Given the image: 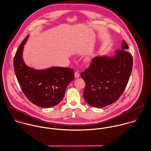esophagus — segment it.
<instances>
[{
  "label": "esophagus",
  "instance_id": "34e87169",
  "mask_svg": "<svg viewBox=\"0 0 151 151\" xmlns=\"http://www.w3.org/2000/svg\"><path fill=\"white\" fill-rule=\"evenodd\" d=\"M79 76H80L79 73L78 72H75V77L76 78H78Z\"/></svg>",
  "mask_w": 151,
  "mask_h": 151
}]
</instances>
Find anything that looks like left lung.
I'll use <instances>...</instances> for the list:
<instances>
[{
	"mask_svg": "<svg viewBox=\"0 0 151 151\" xmlns=\"http://www.w3.org/2000/svg\"><path fill=\"white\" fill-rule=\"evenodd\" d=\"M123 41L112 58L96 57L81 74L86 83L83 96L90 106L101 108L116 102L124 93L132 70L133 58Z\"/></svg>",
	"mask_w": 151,
	"mask_h": 151,
	"instance_id": "left-lung-1",
	"label": "left lung"
}]
</instances>
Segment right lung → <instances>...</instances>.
<instances>
[{"label": "right lung", "mask_w": 151, "mask_h": 151, "mask_svg": "<svg viewBox=\"0 0 151 151\" xmlns=\"http://www.w3.org/2000/svg\"><path fill=\"white\" fill-rule=\"evenodd\" d=\"M28 35L19 45L14 58V68L23 93L33 104L48 108L58 104L66 88L74 79V70L65 67L33 70L23 62L22 51Z\"/></svg>", "instance_id": "right-lung-1"}]
</instances>
